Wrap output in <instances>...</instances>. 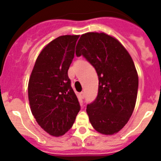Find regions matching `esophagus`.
<instances>
[{
  "instance_id": "esophagus-1",
  "label": "esophagus",
  "mask_w": 161,
  "mask_h": 161,
  "mask_svg": "<svg viewBox=\"0 0 161 161\" xmlns=\"http://www.w3.org/2000/svg\"><path fill=\"white\" fill-rule=\"evenodd\" d=\"M79 97H80L81 99H83L84 97H85V93L81 92L80 94H79Z\"/></svg>"
}]
</instances>
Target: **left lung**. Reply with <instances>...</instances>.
<instances>
[{
  "label": "left lung",
  "mask_w": 161,
  "mask_h": 161,
  "mask_svg": "<svg viewBox=\"0 0 161 161\" xmlns=\"http://www.w3.org/2000/svg\"><path fill=\"white\" fill-rule=\"evenodd\" d=\"M75 54L95 68L98 93L86 106L94 130L105 135L119 132L134 109L138 75L129 52L117 39L106 33L87 32L81 36Z\"/></svg>",
  "instance_id": "left-lung-1"
}]
</instances>
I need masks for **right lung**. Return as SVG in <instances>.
I'll use <instances>...</instances> for the list:
<instances>
[{
    "mask_svg": "<svg viewBox=\"0 0 161 161\" xmlns=\"http://www.w3.org/2000/svg\"><path fill=\"white\" fill-rule=\"evenodd\" d=\"M79 37L61 36L50 42L39 55L28 82L32 115L54 136L65 134L80 110L67 74Z\"/></svg>",
    "mask_w": 161,
    "mask_h": 161,
    "instance_id": "1",
    "label": "right lung"
}]
</instances>
